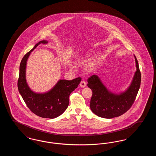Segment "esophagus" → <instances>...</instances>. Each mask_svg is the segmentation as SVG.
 Returning <instances> with one entry per match:
<instances>
[{
    "label": "esophagus",
    "mask_w": 156,
    "mask_h": 156,
    "mask_svg": "<svg viewBox=\"0 0 156 156\" xmlns=\"http://www.w3.org/2000/svg\"><path fill=\"white\" fill-rule=\"evenodd\" d=\"M86 85H87V83H86V82L85 81H83V80L81 81V83H80V86L82 88H84V87H86Z\"/></svg>",
    "instance_id": "esophagus-1"
}]
</instances>
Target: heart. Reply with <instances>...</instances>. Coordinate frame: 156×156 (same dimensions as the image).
<instances>
[{
    "label": "heart",
    "instance_id": "obj_1",
    "mask_svg": "<svg viewBox=\"0 0 156 156\" xmlns=\"http://www.w3.org/2000/svg\"><path fill=\"white\" fill-rule=\"evenodd\" d=\"M88 56L89 55H83L81 57L78 58V59H77V62H81L85 61L88 58ZM100 58H101L100 55H97L95 57L92 58L90 60H89V61L86 64L85 69L87 71H92V70H94L97 67V65L98 64Z\"/></svg>",
    "mask_w": 156,
    "mask_h": 156
}]
</instances>
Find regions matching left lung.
<instances>
[{
  "instance_id": "left-lung-1",
  "label": "left lung",
  "mask_w": 156,
  "mask_h": 156,
  "mask_svg": "<svg viewBox=\"0 0 156 156\" xmlns=\"http://www.w3.org/2000/svg\"><path fill=\"white\" fill-rule=\"evenodd\" d=\"M136 71L132 82L125 92L115 94L107 89L100 78L94 75L88 79V87L92 91L90 108L96 115L106 119L118 117L132 106L140 87L141 73L137 59L134 55Z\"/></svg>"
}]
</instances>
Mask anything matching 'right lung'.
<instances>
[{
    "label": "right lung",
    "instance_id": "1",
    "mask_svg": "<svg viewBox=\"0 0 156 156\" xmlns=\"http://www.w3.org/2000/svg\"><path fill=\"white\" fill-rule=\"evenodd\" d=\"M45 40L40 41L23 58L20 65L17 87L21 96L31 111L43 118H55L67 109L69 105L70 94L76 89L81 81L78 77L71 81L60 80L50 91L44 94H37L29 87L26 80V68L30 53L40 44H47Z\"/></svg>",
    "mask_w": 156,
    "mask_h": 156
}]
</instances>
